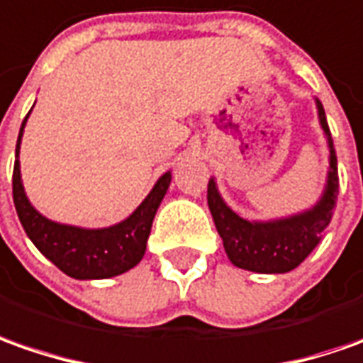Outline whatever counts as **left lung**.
Wrapping results in <instances>:
<instances>
[{
	"label": "left lung",
	"instance_id": "left-lung-1",
	"mask_svg": "<svg viewBox=\"0 0 363 363\" xmlns=\"http://www.w3.org/2000/svg\"><path fill=\"white\" fill-rule=\"evenodd\" d=\"M319 126L328 140L330 167L321 196L301 213L269 220H251L235 213L220 196L215 177L208 179L206 203L213 215L215 227L223 239L225 253L235 267L253 273H287L306 259L319 243L323 231L333 217V208L340 193L337 157L331 140L325 110L315 98Z\"/></svg>",
	"mask_w": 363,
	"mask_h": 363
}]
</instances>
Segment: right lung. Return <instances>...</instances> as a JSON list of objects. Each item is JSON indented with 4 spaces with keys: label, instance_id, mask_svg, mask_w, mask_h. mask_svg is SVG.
Instances as JSON below:
<instances>
[{
    "label": "right lung",
    "instance_id": "obj_1",
    "mask_svg": "<svg viewBox=\"0 0 363 363\" xmlns=\"http://www.w3.org/2000/svg\"><path fill=\"white\" fill-rule=\"evenodd\" d=\"M28 116L21 122L18 144H16L13 205L18 211L19 223L23 231L28 233V237L32 239V243L60 271L82 281L116 277L136 267L143 261L152 220L172 181L170 170H167L155 182L152 191L134 208V213L116 225L102 229H88V227H76V225L48 219L30 203L19 170V146H21Z\"/></svg>",
    "mask_w": 363,
    "mask_h": 363
}]
</instances>
